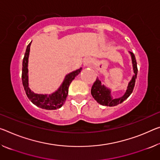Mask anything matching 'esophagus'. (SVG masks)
Segmentation results:
<instances>
[{
    "label": "esophagus",
    "mask_w": 160,
    "mask_h": 160,
    "mask_svg": "<svg viewBox=\"0 0 160 160\" xmlns=\"http://www.w3.org/2000/svg\"><path fill=\"white\" fill-rule=\"evenodd\" d=\"M92 62V59L90 57H87L85 58L84 60H83V63H84V65L85 66H88V65H90Z\"/></svg>",
    "instance_id": "34e87169"
}]
</instances>
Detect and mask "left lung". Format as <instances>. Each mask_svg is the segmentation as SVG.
Instances as JSON below:
<instances>
[{"label":"left lung","mask_w":160,"mask_h":160,"mask_svg":"<svg viewBox=\"0 0 160 160\" xmlns=\"http://www.w3.org/2000/svg\"><path fill=\"white\" fill-rule=\"evenodd\" d=\"M132 60L133 69L135 75H133L132 80L129 82L128 89L126 90V92L122 97L118 99L112 98L110 96V90H108L107 88H105L104 85H101V82L98 79H96L95 82L93 83L91 88V94H92L93 98L97 101V102L102 105L108 106V107H112L116 106L118 104H120L125 101L129 96L131 95L134 90L135 84V80L138 75V66H137V61L135 59V56L134 53L130 52Z\"/></svg>","instance_id":"1"}]
</instances>
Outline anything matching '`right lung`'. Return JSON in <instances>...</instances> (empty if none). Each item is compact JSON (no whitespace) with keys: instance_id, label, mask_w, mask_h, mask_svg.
Listing matches in <instances>:
<instances>
[{"instance_id":"1","label":"right lung","mask_w":160,"mask_h":160,"mask_svg":"<svg viewBox=\"0 0 160 160\" xmlns=\"http://www.w3.org/2000/svg\"><path fill=\"white\" fill-rule=\"evenodd\" d=\"M31 42L27 46L26 51H25L23 60H22V82L25 93L29 100L38 107L48 110H56L58 108H61L64 104L68 96V88H69L70 83L75 79L76 76L80 72L82 68H80L79 70L68 74L65 77L59 89L51 95H39V94H35L31 92V90L29 89L28 82V62L30 47Z\"/></svg>"}]
</instances>
